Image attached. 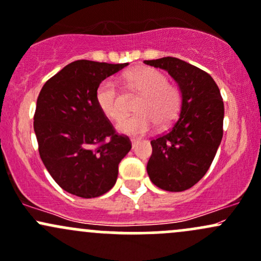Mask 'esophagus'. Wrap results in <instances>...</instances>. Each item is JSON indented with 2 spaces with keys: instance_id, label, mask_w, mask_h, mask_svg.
<instances>
[{
  "instance_id": "esophagus-1",
  "label": "esophagus",
  "mask_w": 261,
  "mask_h": 261,
  "mask_svg": "<svg viewBox=\"0 0 261 261\" xmlns=\"http://www.w3.org/2000/svg\"><path fill=\"white\" fill-rule=\"evenodd\" d=\"M130 142H132V147H136V144H137V143H138L139 142V139L138 138H132L130 139Z\"/></svg>"
}]
</instances>
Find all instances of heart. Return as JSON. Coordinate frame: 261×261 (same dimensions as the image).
I'll list each match as a JSON object with an SVG mask.
<instances>
[{
	"instance_id": "obj_1",
	"label": "heart",
	"mask_w": 261,
	"mask_h": 261,
	"mask_svg": "<svg viewBox=\"0 0 261 261\" xmlns=\"http://www.w3.org/2000/svg\"><path fill=\"white\" fill-rule=\"evenodd\" d=\"M128 86L143 97L137 103V116L128 117L118 124V130L129 136H143L158 124L167 127L179 116L183 105V93L163 72L152 67H139L125 74ZM96 102L100 112L112 120L124 116L123 97L113 80H105L96 91Z\"/></svg>"
}]
</instances>
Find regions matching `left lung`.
<instances>
[{"label":"left lung","instance_id":"obj_1","mask_svg":"<svg viewBox=\"0 0 261 261\" xmlns=\"http://www.w3.org/2000/svg\"><path fill=\"white\" fill-rule=\"evenodd\" d=\"M144 63L165 69L183 93L179 118L169 130L150 141L148 175L161 189L183 192L205 175L217 154L223 138V98L212 75L179 58Z\"/></svg>","mask_w":261,"mask_h":261}]
</instances>
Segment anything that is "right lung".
Returning <instances> with one entry per match:
<instances>
[{
    "label": "right lung",
    "instance_id": "1",
    "mask_svg": "<svg viewBox=\"0 0 261 261\" xmlns=\"http://www.w3.org/2000/svg\"><path fill=\"white\" fill-rule=\"evenodd\" d=\"M127 64L74 61L38 94L33 128L40 156L56 183L77 197L96 198L112 189L132 148L96 102L99 83Z\"/></svg>",
    "mask_w": 261,
    "mask_h": 261
}]
</instances>
